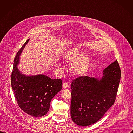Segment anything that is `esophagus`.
<instances>
[{
    "instance_id": "1",
    "label": "esophagus",
    "mask_w": 133,
    "mask_h": 133,
    "mask_svg": "<svg viewBox=\"0 0 133 133\" xmlns=\"http://www.w3.org/2000/svg\"><path fill=\"white\" fill-rule=\"evenodd\" d=\"M63 85V87H64V88H65V89H67V88H69V84H68V82L64 83Z\"/></svg>"
}]
</instances>
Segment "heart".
Listing matches in <instances>:
<instances>
[{
  "label": "heart",
  "mask_w": 133,
  "mask_h": 133,
  "mask_svg": "<svg viewBox=\"0 0 133 133\" xmlns=\"http://www.w3.org/2000/svg\"><path fill=\"white\" fill-rule=\"evenodd\" d=\"M83 51L80 48H76L67 53L66 58L68 60L73 61L71 68L73 72L77 75L84 74L88 68L89 64V58L88 55L83 54ZM60 68L63 69V65L59 64Z\"/></svg>",
  "instance_id": "heart-1"
}]
</instances>
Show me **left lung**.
I'll list each match as a JSON object with an SVG mask.
<instances>
[{"mask_svg":"<svg viewBox=\"0 0 133 133\" xmlns=\"http://www.w3.org/2000/svg\"><path fill=\"white\" fill-rule=\"evenodd\" d=\"M121 77L118 61L103 71L101 78L81 76L71 84L70 116L79 126H88L100 120L114 104Z\"/></svg>","mask_w":133,"mask_h":133,"instance_id":"left-lung-1","label":"left lung"}]
</instances>
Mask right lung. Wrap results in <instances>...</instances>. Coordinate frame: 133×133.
Returning <instances> with one entry per match:
<instances>
[{
  "label": "right lung",
  "instance_id": "right-lung-1",
  "mask_svg": "<svg viewBox=\"0 0 133 133\" xmlns=\"http://www.w3.org/2000/svg\"><path fill=\"white\" fill-rule=\"evenodd\" d=\"M30 39L23 44L15 57L11 85L20 109L35 117H42L49 111L52 98L61 90L60 79H51L44 74L26 75L17 68L20 57Z\"/></svg>",
  "mask_w": 133,
  "mask_h": 133
}]
</instances>
